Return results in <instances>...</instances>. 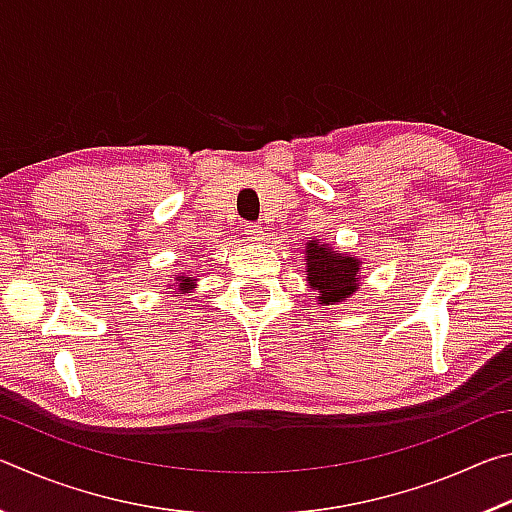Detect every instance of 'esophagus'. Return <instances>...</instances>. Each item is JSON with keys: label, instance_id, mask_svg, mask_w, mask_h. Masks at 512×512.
Returning a JSON list of instances; mask_svg holds the SVG:
<instances>
[{"label": "esophagus", "instance_id": "1", "mask_svg": "<svg viewBox=\"0 0 512 512\" xmlns=\"http://www.w3.org/2000/svg\"><path fill=\"white\" fill-rule=\"evenodd\" d=\"M244 235H246V241H250V244H259V241L264 239V230L259 228V225L248 223L244 228Z\"/></svg>", "mask_w": 512, "mask_h": 512}]
</instances>
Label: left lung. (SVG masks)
Instances as JSON below:
<instances>
[{
    "instance_id": "obj_1",
    "label": "left lung",
    "mask_w": 512,
    "mask_h": 512,
    "mask_svg": "<svg viewBox=\"0 0 512 512\" xmlns=\"http://www.w3.org/2000/svg\"><path fill=\"white\" fill-rule=\"evenodd\" d=\"M305 275L311 291H316L318 305H343L361 287V259L341 253L323 239L305 244Z\"/></svg>"
}]
</instances>
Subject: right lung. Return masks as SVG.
I'll use <instances>...</instances> for the list:
<instances>
[{"label":"right lung","instance_id":"obj_1","mask_svg":"<svg viewBox=\"0 0 512 512\" xmlns=\"http://www.w3.org/2000/svg\"><path fill=\"white\" fill-rule=\"evenodd\" d=\"M201 275H192V273H178L173 277V284H169V289H176L180 293H192L196 291V282Z\"/></svg>","mask_w":512,"mask_h":512}]
</instances>
